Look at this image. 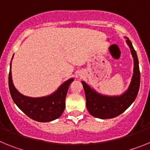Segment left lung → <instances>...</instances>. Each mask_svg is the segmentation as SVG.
I'll list each match as a JSON object with an SVG mask.
<instances>
[{
  "mask_svg": "<svg viewBox=\"0 0 150 150\" xmlns=\"http://www.w3.org/2000/svg\"><path fill=\"white\" fill-rule=\"evenodd\" d=\"M127 43L133 55L134 67L132 83L125 93L120 97L103 96L96 93L85 82H82L86 94L87 110L91 116L101 120L116 117L126 110L137 97L140 83L138 59L132 42L128 39Z\"/></svg>",
  "mask_w": 150,
  "mask_h": 150,
  "instance_id": "left-lung-1",
  "label": "left lung"
}]
</instances>
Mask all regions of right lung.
Here are the masks:
<instances>
[{"label": "right lung", "instance_id": "obj_1", "mask_svg": "<svg viewBox=\"0 0 150 150\" xmlns=\"http://www.w3.org/2000/svg\"><path fill=\"white\" fill-rule=\"evenodd\" d=\"M74 79H70L52 95L45 98H32L21 95L13 84L11 63L9 73V88L13 101L29 118L40 122L52 121L63 113L65 108V98L70 85Z\"/></svg>", "mask_w": 150, "mask_h": 150}]
</instances>
